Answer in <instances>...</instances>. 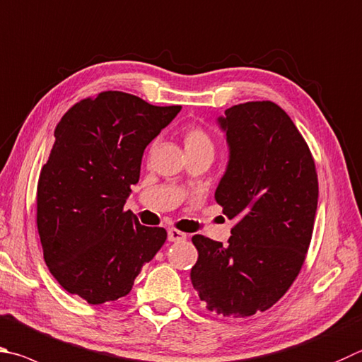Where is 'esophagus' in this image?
Instances as JSON below:
<instances>
[{
    "instance_id": "esophagus-1",
    "label": "esophagus",
    "mask_w": 362,
    "mask_h": 362,
    "mask_svg": "<svg viewBox=\"0 0 362 362\" xmlns=\"http://www.w3.org/2000/svg\"><path fill=\"white\" fill-rule=\"evenodd\" d=\"M185 239H187L185 233L177 231V229H169V231H168V240L169 242H180V240H185Z\"/></svg>"
}]
</instances>
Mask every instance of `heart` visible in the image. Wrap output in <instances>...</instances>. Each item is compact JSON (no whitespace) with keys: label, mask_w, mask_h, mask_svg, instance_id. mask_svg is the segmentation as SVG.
<instances>
[{"label":"heart","mask_w":362,"mask_h":362,"mask_svg":"<svg viewBox=\"0 0 362 362\" xmlns=\"http://www.w3.org/2000/svg\"><path fill=\"white\" fill-rule=\"evenodd\" d=\"M183 147H185V153H212L214 155V142L210 139L206 129L196 124H189L182 133Z\"/></svg>","instance_id":"1"}]
</instances>
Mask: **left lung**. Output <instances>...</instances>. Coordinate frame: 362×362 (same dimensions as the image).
Here are the masks:
<instances>
[{"label":"left lung","mask_w":362,"mask_h":362,"mask_svg":"<svg viewBox=\"0 0 362 362\" xmlns=\"http://www.w3.org/2000/svg\"><path fill=\"white\" fill-rule=\"evenodd\" d=\"M216 123L229 158L215 201L238 223L228 245L193 235L198 261L189 277L210 312L245 318L271 308L304 264L318 206L317 169L277 104H238Z\"/></svg>","instance_id":"obj_1"}]
</instances>
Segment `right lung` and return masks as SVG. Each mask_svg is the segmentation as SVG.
<instances>
[{"mask_svg":"<svg viewBox=\"0 0 362 362\" xmlns=\"http://www.w3.org/2000/svg\"><path fill=\"white\" fill-rule=\"evenodd\" d=\"M180 109L103 91L57 124L37 182V231L50 274L88 304L127 296L166 240V229L142 226L123 206L144 150Z\"/></svg>","mask_w":362,"mask_h":362,"instance_id":"add662e5","label":"right lung"}]
</instances>
